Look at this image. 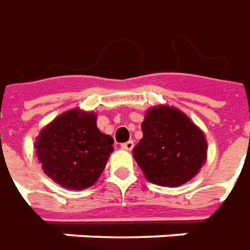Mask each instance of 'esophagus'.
I'll return each mask as SVG.
<instances>
[{
  "label": "esophagus",
  "instance_id": "1",
  "mask_svg": "<svg viewBox=\"0 0 250 250\" xmlns=\"http://www.w3.org/2000/svg\"><path fill=\"white\" fill-rule=\"evenodd\" d=\"M121 148H122V149L132 150L134 148V143H133V141H132V140H129V141H126V143H124V144H121Z\"/></svg>",
  "mask_w": 250,
  "mask_h": 250
}]
</instances>
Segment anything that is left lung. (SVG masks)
Returning a JSON list of instances; mask_svg holds the SVG:
<instances>
[{"label":"left lung","instance_id":"1","mask_svg":"<svg viewBox=\"0 0 250 250\" xmlns=\"http://www.w3.org/2000/svg\"><path fill=\"white\" fill-rule=\"evenodd\" d=\"M143 139L133 156L150 183L180 186L195 176L206 160V140L194 122L173 107L150 109L141 124Z\"/></svg>","mask_w":250,"mask_h":250}]
</instances>
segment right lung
Here are the masks:
<instances>
[{
    "label": "right lung",
    "mask_w": 250,
    "mask_h": 250,
    "mask_svg": "<svg viewBox=\"0 0 250 250\" xmlns=\"http://www.w3.org/2000/svg\"><path fill=\"white\" fill-rule=\"evenodd\" d=\"M113 144L97 128L95 114L70 110L40 132L36 152L45 175L65 188L82 190L100 178Z\"/></svg>",
    "instance_id": "obj_1"
}]
</instances>
